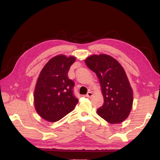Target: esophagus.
<instances>
[{
    "instance_id": "obj_1",
    "label": "esophagus",
    "mask_w": 160,
    "mask_h": 160,
    "mask_svg": "<svg viewBox=\"0 0 160 160\" xmlns=\"http://www.w3.org/2000/svg\"><path fill=\"white\" fill-rule=\"evenodd\" d=\"M92 96H93L92 93H91V91H89V92H88V93H87L86 97H87V98H91V97H92Z\"/></svg>"
}]
</instances>
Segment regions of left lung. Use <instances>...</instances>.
Masks as SVG:
<instances>
[{"label": "left lung", "instance_id": "obj_1", "mask_svg": "<svg viewBox=\"0 0 160 160\" xmlns=\"http://www.w3.org/2000/svg\"><path fill=\"white\" fill-rule=\"evenodd\" d=\"M85 63L97 75L104 97L103 105L98 108V114L111 124L125 120L132 108L133 96L123 67L106 54L91 56Z\"/></svg>", "mask_w": 160, "mask_h": 160}]
</instances>
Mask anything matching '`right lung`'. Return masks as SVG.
<instances>
[{
  "label": "right lung",
  "instance_id": "obj_1",
  "mask_svg": "<svg viewBox=\"0 0 160 160\" xmlns=\"http://www.w3.org/2000/svg\"><path fill=\"white\" fill-rule=\"evenodd\" d=\"M76 61L73 56L59 55L43 67L34 91V106L40 117L56 122L72 111L78 102L73 93L75 83L68 72Z\"/></svg>",
  "mask_w": 160,
  "mask_h": 160
}]
</instances>
